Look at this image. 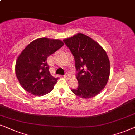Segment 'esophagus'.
Instances as JSON below:
<instances>
[{"mask_svg": "<svg viewBox=\"0 0 135 135\" xmlns=\"http://www.w3.org/2000/svg\"><path fill=\"white\" fill-rule=\"evenodd\" d=\"M64 78H65V79H69L70 78V76L69 75H64Z\"/></svg>", "mask_w": 135, "mask_h": 135, "instance_id": "esophagus-1", "label": "esophagus"}]
</instances>
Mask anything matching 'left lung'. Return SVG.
<instances>
[{
    "instance_id": "1",
    "label": "left lung",
    "mask_w": 135,
    "mask_h": 135,
    "mask_svg": "<svg viewBox=\"0 0 135 135\" xmlns=\"http://www.w3.org/2000/svg\"><path fill=\"white\" fill-rule=\"evenodd\" d=\"M75 58L78 71L76 79L78 86L71 89L81 98L96 96L106 86L110 76V61L103 47L84 34L78 33L64 39Z\"/></svg>"
}]
</instances>
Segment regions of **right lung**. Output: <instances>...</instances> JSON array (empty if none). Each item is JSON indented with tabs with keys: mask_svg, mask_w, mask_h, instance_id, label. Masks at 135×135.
Here are the masks:
<instances>
[{
	"mask_svg": "<svg viewBox=\"0 0 135 135\" xmlns=\"http://www.w3.org/2000/svg\"><path fill=\"white\" fill-rule=\"evenodd\" d=\"M64 45L60 39L41 37L27 46L16 61L15 73L21 87L36 96L52 91L58 80L52 76L47 58Z\"/></svg>",
	"mask_w": 135,
	"mask_h": 135,
	"instance_id": "add662e5",
	"label": "right lung"
}]
</instances>
